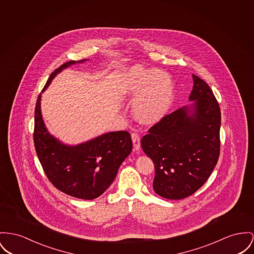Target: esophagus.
<instances>
[{
  "instance_id": "1",
  "label": "esophagus",
  "mask_w": 254,
  "mask_h": 254,
  "mask_svg": "<svg viewBox=\"0 0 254 254\" xmlns=\"http://www.w3.org/2000/svg\"><path fill=\"white\" fill-rule=\"evenodd\" d=\"M131 136H132V140H133V144H134V147H135V150H138V149H139V146H140V138H139V135H138L136 132H132Z\"/></svg>"
}]
</instances>
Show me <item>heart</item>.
<instances>
[{"mask_svg":"<svg viewBox=\"0 0 254 254\" xmlns=\"http://www.w3.org/2000/svg\"><path fill=\"white\" fill-rule=\"evenodd\" d=\"M121 93L134 100L133 110L136 119L153 124L168 114L174 98V87L167 73L135 66L124 74Z\"/></svg>","mask_w":254,"mask_h":254,"instance_id":"1","label":"heart"}]
</instances>
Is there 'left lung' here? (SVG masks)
Instances as JSON below:
<instances>
[{
    "instance_id": "1",
    "label": "left lung",
    "mask_w": 254,
    "mask_h": 254,
    "mask_svg": "<svg viewBox=\"0 0 254 254\" xmlns=\"http://www.w3.org/2000/svg\"><path fill=\"white\" fill-rule=\"evenodd\" d=\"M192 78L190 100L193 104L165 116L140 141L155 167L153 189L169 199L194 193L210 177L220 157L219 103L209 85L195 75Z\"/></svg>"
}]
</instances>
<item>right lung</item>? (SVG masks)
I'll return each mask as SVG.
<instances>
[{"label": "right lung", "mask_w": 254, "mask_h": 254, "mask_svg": "<svg viewBox=\"0 0 254 254\" xmlns=\"http://www.w3.org/2000/svg\"><path fill=\"white\" fill-rule=\"evenodd\" d=\"M74 64L75 61H70L53 71L43 90L59 72ZM40 98L41 94L34 110V147L47 178L58 190L73 197L89 200L100 196L132 151L131 135L127 131H118L76 146L63 144L49 134L44 125Z\"/></svg>", "instance_id": "right-lung-1"}]
</instances>
